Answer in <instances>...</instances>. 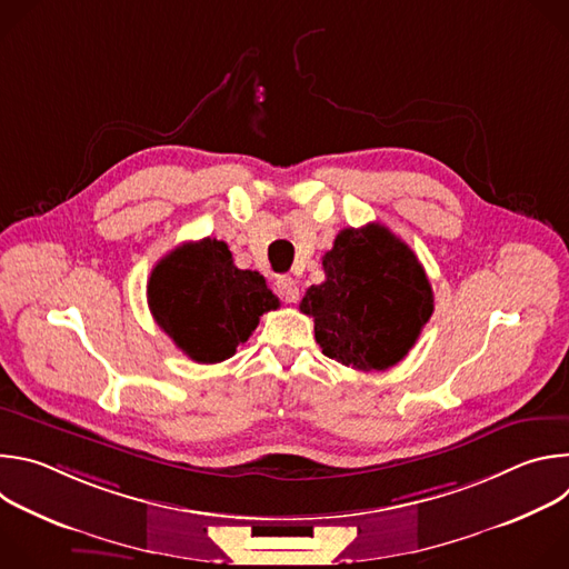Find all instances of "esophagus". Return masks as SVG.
Listing matches in <instances>:
<instances>
[{"mask_svg": "<svg viewBox=\"0 0 569 569\" xmlns=\"http://www.w3.org/2000/svg\"><path fill=\"white\" fill-rule=\"evenodd\" d=\"M277 292L288 301V303H295L299 299V286L292 277H279L277 279Z\"/></svg>", "mask_w": 569, "mask_h": 569, "instance_id": "1", "label": "esophagus"}]
</instances>
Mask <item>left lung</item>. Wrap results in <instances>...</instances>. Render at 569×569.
Masks as SVG:
<instances>
[{"instance_id":"1","label":"left lung","mask_w":569,"mask_h":569,"mask_svg":"<svg viewBox=\"0 0 569 569\" xmlns=\"http://www.w3.org/2000/svg\"><path fill=\"white\" fill-rule=\"evenodd\" d=\"M321 266L327 279L299 303L315 321L321 353L362 371L408 356L435 310L417 254L385 224L369 222L342 229Z\"/></svg>"}]
</instances>
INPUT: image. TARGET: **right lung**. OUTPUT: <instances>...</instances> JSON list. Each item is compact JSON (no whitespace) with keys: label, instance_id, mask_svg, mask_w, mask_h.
Masks as SVG:
<instances>
[{"label":"right lung","instance_id":"right-lung-1","mask_svg":"<svg viewBox=\"0 0 569 569\" xmlns=\"http://www.w3.org/2000/svg\"><path fill=\"white\" fill-rule=\"evenodd\" d=\"M148 306L178 349L200 365L231 358L259 319L279 308L266 279L233 266L227 242H184L161 259L148 279Z\"/></svg>","mask_w":569,"mask_h":569}]
</instances>
